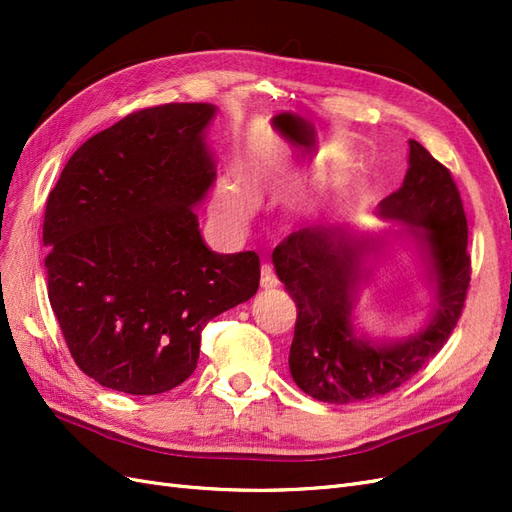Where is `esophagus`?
<instances>
[{
    "mask_svg": "<svg viewBox=\"0 0 512 512\" xmlns=\"http://www.w3.org/2000/svg\"><path fill=\"white\" fill-rule=\"evenodd\" d=\"M277 284H280V280H277L273 267L262 265L260 267V288L262 290H273V288H277Z\"/></svg>",
    "mask_w": 512,
    "mask_h": 512,
    "instance_id": "esophagus-1",
    "label": "esophagus"
}]
</instances>
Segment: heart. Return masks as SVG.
Masks as SVG:
<instances>
[{
    "label": "heart",
    "mask_w": 512,
    "mask_h": 512,
    "mask_svg": "<svg viewBox=\"0 0 512 512\" xmlns=\"http://www.w3.org/2000/svg\"><path fill=\"white\" fill-rule=\"evenodd\" d=\"M245 194L239 188L235 181H228L218 198V209L224 215V218L232 220V222H239L245 213Z\"/></svg>",
    "instance_id": "1"
}]
</instances>
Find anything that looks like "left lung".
Wrapping results in <instances>:
<instances>
[{
  "label": "left lung",
  "instance_id": "8db88e82",
  "mask_svg": "<svg viewBox=\"0 0 512 512\" xmlns=\"http://www.w3.org/2000/svg\"><path fill=\"white\" fill-rule=\"evenodd\" d=\"M380 220L404 224L421 252L436 294L425 327L399 342H374L354 327V305L369 280L367 256L386 237L359 235L346 224L292 232L273 250L275 273L297 303L290 376L318 401L352 404L399 389L451 337L470 286L468 220L457 185L431 153L410 141L408 173L378 205Z\"/></svg>",
  "mask_w": 512,
  "mask_h": 512
}]
</instances>
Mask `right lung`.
<instances>
[{"label":"right lung","mask_w":512,"mask_h":512,"mask_svg":"<svg viewBox=\"0 0 512 512\" xmlns=\"http://www.w3.org/2000/svg\"><path fill=\"white\" fill-rule=\"evenodd\" d=\"M215 111L123 117L74 151L46 200L49 301L76 365L106 389H175L196 369L205 324L258 290V254L211 252L198 230Z\"/></svg>","instance_id":"add662e5"}]
</instances>
